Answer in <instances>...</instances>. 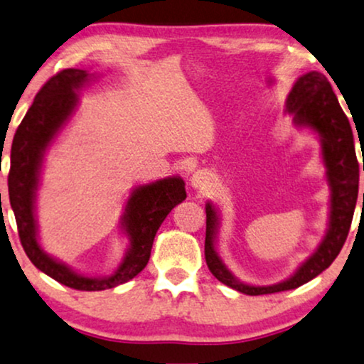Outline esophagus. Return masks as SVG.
<instances>
[{
  "mask_svg": "<svg viewBox=\"0 0 364 364\" xmlns=\"http://www.w3.org/2000/svg\"><path fill=\"white\" fill-rule=\"evenodd\" d=\"M209 173H207L205 171H197L196 173L192 176V186L196 188H205L207 186H209Z\"/></svg>",
  "mask_w": 364,
  "mask_h": 364,
  "instance_id": "1",
  "label": "esophagus"
}]
</instances>
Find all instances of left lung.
<instances>
[{"instance_id":"8db88e82","label":"left lung","mask_w":364,"mask_h":364,"mask_svg":"<svg viewBox=\"0 0 364 364\" xmlns=\"http://www.w3.org/2000/svg\"><path fill=\"white\" fill-rule=\"evenodd\" d=\"M287 112L294 115V124L311 127L321 136L323 160L326 165V177L331 188V214L329 229L316 252L289 279L272 286H249L230 274L215 252V234L219 228V217L214 205H205V262L209 271L220 282L232 289L249 296L272 294V292L289 291L306 284L324 269L331 266L339 251L346 242L353 214H355L358 186H360V164L356 159L355 139L344 115L331 83L319 72H309L301 77L287 97ZM364 171V162H363ZM364 200V196H363Z\"/></svg>"}]
</instances>
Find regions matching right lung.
<instances>
[{
  "label": "right lung",
  "mask_w": 364,
  "mask_h": 364,
  "mask_svg": "<svg viewBox=\"0 0 364 364\" xmlns=\"http://www.w3.org/2000/svg\"><path fill=\"white\" fill-rule=\"evenodd\" d=\"M88 80V72L67 68L56 73L36 93L11 145L8 173L9 204L15 212L18 234L30 261L60 284L78 291H103L134 279L147 266L155 234L177 204L186 200V183L181 177H168L132 192L122 224L129 234L130 247L124 262L107 277H87L43 252L36 237L35 197L40 182L43 154L78 103L77 90Z\"/></svg>",
  "instance_id": "add662e5"
}]
</instances>
